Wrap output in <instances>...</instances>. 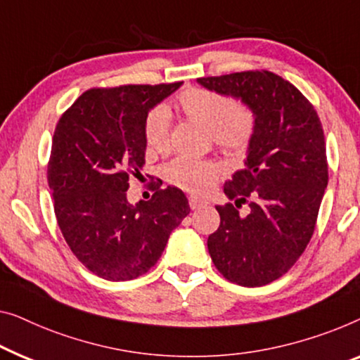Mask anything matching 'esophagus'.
<instances>
[{
  "label": "esophagus",
  "mask_w": 360,
  "mask_h": 360,
  "mask_svg": "<svg viewBox=\"0 0 360 360\" xmlns=\"http://www.w3.org/2000/svg\"><path fill=\"white\" fill-rule=\"evenodd\" d=\"M187 199H189V205H191V209H192V210L200 209V207L207 205V202H205V200H202V199H199V197H197V195H189V197H187Z\"/></svg>",
  "instance_id": "1"
}]
</instances>
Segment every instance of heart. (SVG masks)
<instances>
[{
  "label": "heart",
  "mask_w": 360,
  "mask_h": 360,
  "mask_svg": "<svg viewBox=\"0 0 360 360\" xmlns=\"http://www.w3.org/2000/svg\"><path fill=\"white\" fill-rule=\"evenodd\" d=\"M174 109L189 122L205 127L209 140L225 153L241 155L250 148L257 129L256 110L241 99L209 88H187L178 94ZM148 148L165 153L171 143V115L163 105L146 114L143 127ZM166 179L182 189L204 194L224 176V168L214 160L179 156L168 163Z\"/></svg>",
  "instance_id": "heart-1"
}]
</instances>
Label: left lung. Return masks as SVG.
Masks as SVG:
<instances>
[{"instance_id":"left-lung-1","label":"left lung","mask_w":360,"mask_h":360,"mask_svg":"<svg viewBox=\"0 0 360 360\" xmlns=\"http://www.w3.org/2000/svg\"><path fill=\"white\" fill-rule=\"evenodd\" d=\"M204 88L251 105L257 129L245 161L225 182L235 204L217 205L220 226L207 240L226 281L261 287L295 264L315 231L328 186L325 134L315 108L292 83L267 70L197 78ZM248 198L250 214L237 209Z\"/></svg>"}]
</instances>
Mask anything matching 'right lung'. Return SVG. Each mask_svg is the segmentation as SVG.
<instances>
[{"label": "right lung", "mask_w": 360, "mask_h": 360, "mask_svg": "<svg viewBox=\"0 0 360 360\" xmlns=\"http://www.w3.org/2000/svg\"><path fill=\"white\" fill-rule=\"evenodd\" d=\"M182 83L84 91L60 117L47 166L62 235L86 269L105 281L143 276L191 209L178 187H153L129 204L130 176L145 165V119Z\"/></svg>", "instance_id": "right-lung-1"}]
</instances>
